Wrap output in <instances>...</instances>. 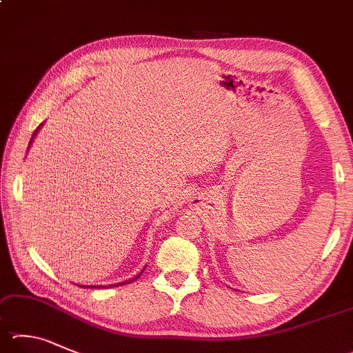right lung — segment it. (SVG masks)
<instances>
[{
  "label": "right lung",
  "instance_id": "add662e5",
  "mask_svg": "<svg viewBox=\"0 0 353 353\" xmlns=\"http://www.w3.org/2000/svg\"><path fill=\"white\" fill-rule=\"evenodd\" d=\"M38 130H40V128H37V131L34 132V134H32V139H30V143H32V140H34V137L37 136V132H38ZM29 143V145H30ZM143 270H145V268H143ZM143 270L142 272H140L139 274H137V276H134V278H131V279H128V281H125V283H119V284H112V285H85L86 288H89V287H92V288H101V287H117V285H125V284H130V283H132V281H136V279H139V276H140V274H142L143 273ZM80 287H83V285H80Z\"/></svg>",
  "mask_w": 353,
  "mask_h": 353
}]
</instances>
